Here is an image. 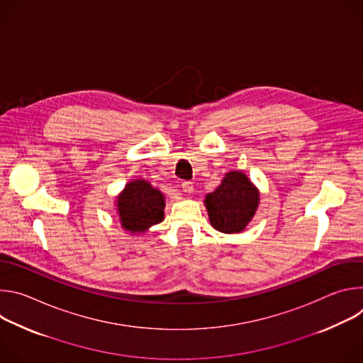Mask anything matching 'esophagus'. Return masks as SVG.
<instances>
[{"mask_svg": "<svg viewBox=\"0 0 363 363\" xmlns=\"http://www.w3.org/2000/svg\"><path fill=\"white\" fill-rule=\"evenodd\" d=\"M181 188H182V192H185V194H192V191H194V185H192V182H189V181H185V182H182L181 184Z\"/></svg>", "mask_w": 363, "mask_h": 363, "instance_id": "obj_1", "label": "esophagus"}]
</instances>
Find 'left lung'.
<instances>
[{"mask_svg":"<svg viewBox=\"0 0 363 363\" xmlns=\"http://www.w3.org/2000/svg\"><path fill=\"white\" fill-rule=\"evenodd\" d=\"M260 191L241 171H230L214 192L205 195L203 205L211 225L224 234H238L252 220Z\"/></svg>","mask_w":363,"mask_h":363,"instance_id":"left-lung-1","label":"left lung"}]
</instances>
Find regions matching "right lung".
<instances>
[{
    "label": "right lung",
    "instance_id": "1",
    "mask_svg": "<svg viewBox=\"0 0 363 363\" xmlns=\"http://www.w3.org/2000/svg\"><path fill=\"white\" fill-rule=\"evenodd\" d=\"M122 228L130 235H142L165 218V195L149 181H129L115 201Z\"/></svg>",
    "mask_w": 363,
    "mask_h": 363
}]
</instances>
